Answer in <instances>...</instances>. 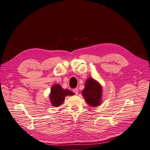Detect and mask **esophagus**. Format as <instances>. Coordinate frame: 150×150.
<instances>
[{"instance_id": "obj_1", "label": "esophagus", "mask_w": 150, "mask_h": 150, "mask_svg": "<svg viewBox=\"0 0 150 150\" xmlns=\"http://www.w3.org/2000/svg\"><path fill=\"white\" fill-rule=\"evenodd\" d=\"M72 91H73L76 94H78V93H79V91H78V88L74 89L73 90H72Z\"/></svg>"}]
</instances>
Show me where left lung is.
<instances>
[{
  "label": "left lung",
  "instance_id": "obj_1",
  "mask_svg": "<svg viewBox=\"0 0 150 150\" xmlns=\"http://www.w3.org/2000/svg\"><path fill=\"white\" fill-rule=\"evenodd\" d=\"M82 94L86 101L91 106L100 105L102 97V87L98 81L93 78H88L86 81L85 88Z\"/></svg>",
  "mask_w": 150,
  "mask_h": 150
}]
</instances>
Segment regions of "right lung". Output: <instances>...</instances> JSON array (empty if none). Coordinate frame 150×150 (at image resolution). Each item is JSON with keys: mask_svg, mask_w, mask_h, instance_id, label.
Returning <instances> with one entry per match:
<instances>
[{"mask_svg": "<svg viewBox=\"0 0 150 150\" xmlns=\"http://www.w3.org/2000/svg\"><path fill=\"white\" fill-rule=\"evenodd\" d=\"M72 95H74V93L67 89H62L61 85L57 84H54L51 88L49 99L53 106L58 107L64 102L66 96Z\"/></svg>", "mask_w": 150, "mask_h": 150, "instance_id": "right-lung-1", "label": "right lung"}]
</instances>
